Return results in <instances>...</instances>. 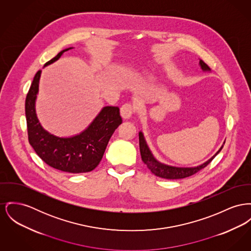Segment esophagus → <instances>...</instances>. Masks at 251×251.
Masks as SVG:
<instances>
[{"instance_id":"obj_1","label":"esophagus","mask_w":251,"mask_h":251,"mask_svg":"<svg viewBox=\"0 0 251 251\" xmlns=\"http://www.w3.org/2000/svg\"><path fill=\"white\" fill-rule=\"evenodd\" d=\"M133 109L132 105L129 103L124 104L120 108V115L124 119H129L133 116Z\"/></svg>"}]
</instances>
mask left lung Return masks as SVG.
Wrapping results in <instances>:
<instances>
[{
  "instance_id": "8db88e82",
  "label": "left lung",
  "mask_w": 251,
  "mask_h": 251,
  "mask_svg": "<svg viewBox=\"0 0 251 251\" xmlns=\"http://www.w3.org/2000/svg\"><path fill=\"white\" fill-rule=\"evenodd\" d=\"M199 66L203 72H210V68L201 59L199 60ZM138 135H139V149H140L141 159L144 164L147 165L148 169L156 176L162 177L165 179H173V180L191 176L192 175L196 174L198 171L205 168L206 165L211 162V160L220 152L222 148L225 144L224 142V144L216 151V153L213 156H211L208 160H206V162L201 165H198L195 167H177V166L165 164L157 160L153 155V153L151 152V149L148 146L147 141L145 139L144 133H142V131L138 133Z\"/></svg>"
}]
</instances>
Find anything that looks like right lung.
<instances>
[{
    "label": "right lung",
    "mask_w": 251,
    "mask_h": 251,
    "mask_svg": "<svg viewBox=\"0 0 251 251\" xmlns=\"http://www.w3.org/2000/svg\"><path fill=\"white\" fill-rule=\"evenodd\" d=\"M65 48L46 62L48 66L68 50ZM42 71H39L30 86L25 100V117L30 145L37 154L50 167L70 174L88 173L97 168L102 159L108 142L118 126L122 123L119 108L105 106L88 126L70 136H58L45 130L36 113V100Z\"/></svg>",
    "instance_id": "obj_1"
}]
</instances>
